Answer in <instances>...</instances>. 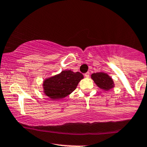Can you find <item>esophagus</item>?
<instances>
[{"label":"esophagus","instance_id":"34e87169","mask_svg":"<svg viewBox=\"0 0 147 147\" xmlns=\"http://www.w3.org/2000/svg\"><path fill=\"white\" fill-rule=\"evenodd\" d=\"M89 76H90V73H89V72H88L84 74V77H86V78H88V77H89Z\"/></svg>","mask_w":147,"mask_h":147}]
</instances>
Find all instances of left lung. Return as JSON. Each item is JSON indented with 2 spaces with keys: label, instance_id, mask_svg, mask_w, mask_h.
Masks as SVG:
<instances>
[{
  "label": "left lung",
  "instance_id": "8db88e82",
  "mask_svg": "<svg viewBox=\"0 0 147 147\" xmlns=\"http://www.w3.org/2000/svg\"><path fill=\"white\" fill-rule=\"evenodd\" d=\"M91 77L97 86L104 91H109L114 87V80L105 72H98L93 73Z\"/></svg>",
  "mask_w": 147,
  "mask_h": 147
}]
</instances>
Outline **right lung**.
I'll return each mask as SVG.
<instances>
[{
    "mask_svg": "<svg viewBox=\"0 0 147 147\" xmlns=\"http://www.w3.org/2000/svg\"><path fill=\"white\" fill-rule=\"evenodd\" d=\"M83 75L70 70H63L58 75L46 78L43 81V92L53 100L65 98L76 89Z\"/></svg>",
    "mask_w": 147,
    "mask_h": 147,
    "instance_id": "add662e5",
    "label": "right lung"
}]
</instances>
